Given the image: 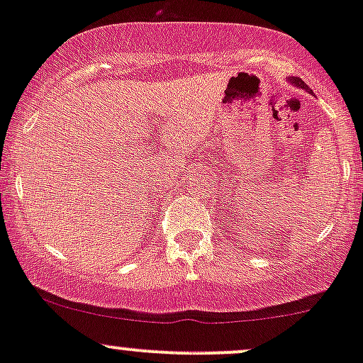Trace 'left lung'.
Wrapping results in <instances>:
<instances>
[{
	"instance_id": "1",
	"label": "left lung",
	"mask_w": 363,
	"mask_h": 363,
	"mask_svg": "<svg viewBox=\"0 0 363 363\" xmlns=\"http://www.w3.org/2000/svg\"><path fill=\"white\" fill-rule=\"evenodd\" d=\"M287 81L296 88H301V89H308V86L305 84V81L299 79V77H287Z\"/></svg>"
}]
</instances>
